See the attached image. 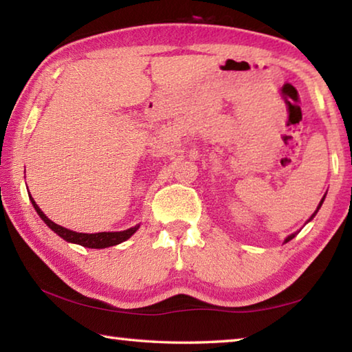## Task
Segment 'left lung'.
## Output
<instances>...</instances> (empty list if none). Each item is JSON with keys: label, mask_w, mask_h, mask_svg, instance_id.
Instances as JSON below:
<instances>
[{"label": "left lung", "mask_w": 352, "mask_h": 352, "mask_svg": "<svg viewBox=\"0 0 352 352\" xmlns=\"http://www.w3.org/2000/svg\"><path fill=\"white\" fill-rule=\"evenodd\" d=\"M324 197H326V195H324ZM324 197L323 199H321V201H320V205H318V208H317V210H315V212L312 214V216L311 217H309V220H307V222H311V220L315 217V214H317L318 212V210H320V208H321V205H323V201H324ZM295 234L296 233H294V234H290V236H287V237H285V241H284V243L285 242H289V241H292V239H294V237H295Z\"/></svg>", "instance_id": "left-lung-1"}]
</instances>
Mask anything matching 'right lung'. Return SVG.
<instances>
[{
    "instance_id": "1",
    "label": "right lung",
    "mask_w": 352,
    "mask_h": 352,
    "mask_svg": "<svg viewBox=\"0 0 352 352\" xmlns=\"http://www.w3.org/2000/svg\"><path fill=\"white\" fill-rule=\"evenodd\" d=\"M31 201L35 208V211H37V214L41 217V220H43V222L50 226V228L54 231L56 234L60 236L62 239H65L67 242L77 243V245H82L87 248H107V247L118 245V243L127 241L129 237L140 228V225H136V226H133V228H129L124 231H109V233L104 231V233H93V234L77 233V231H71L68 228H63V226L52 222V220L47 219L46 214L40 210L38 205L35 204L32 197H31Z\"/></svg>"
}]
</instances>
